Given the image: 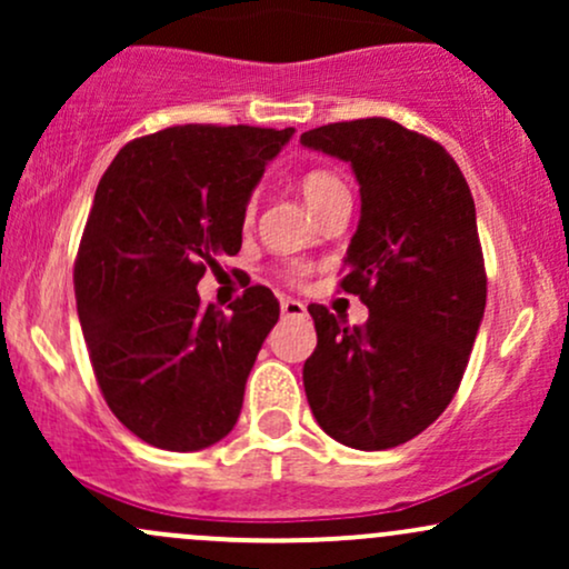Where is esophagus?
<instances>
[{"label": "esophagus", "mask_w": 569, "mask_h": 569, "mask_svg": "<svg viewBox=\"0 0 569 569\" xmlns=\"http://www.w3.org/2000/svg\"><path fill=\"white\" fill-rule=\"evenodd\" d=\"M280 312H283V318H302L307 312V307L299 302V299L283 297L280 299Z\"/></svg>", "instance_id": "esophagus-1"}]
</instances>
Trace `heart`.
I'll list each match as a JSON object with an SVG mask.
<instances>
[{"label": "heart", "mask_w": 569, "mask_h": 569, "mask_svg": "<svg viewBox=\"0 0 569 569\" xmlns=\"http://www.w3.org/2000/svg\"><path fill=\"white\" fill-rule=\"evenodd\" d=\"M342 189H345L342 181H339L331 171H323V168H318V171H307L302 179H299V192H302L305 202L312 208V211H318V208H321L323 202L331 198V194L342 192ZM251 213H253V202H248L246 219H251ZM299 272L302 270H299V267H293L291 276L297 278Z\"/></svg>", "instance_id": "heart-1"}]
</instances>
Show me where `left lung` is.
Returning <instances> with one entry per match:
<instances>
[{
	"instance_id": "obj_1",
	"label": "left lung",
	"mask_w": 569,
	"mask_h": 569,
	"mask_svg": "<svg viewBox=\"0 0 569 569\" xmlns=\"http://www.w3.org/2000/svg\"><path fill=\"white\" fill-rule=\"evenodd\" d=\"M299 141L350 162L361 184L339 286L369 307L363 326L307 307L318 331L302 369L307 403L345 447H398L449 407L485 318L471 189L439 141L385 117L329 122Z\"/></svg>"
}]
</instances>
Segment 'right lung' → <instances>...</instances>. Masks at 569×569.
<instances>
[{"mask_svg":"<svg viewBox=\"0 0 569 569\" xmlns=\"http://www.w3.org/2000/svg\"><path fill=\"white\" fill-rule=\"evenodd\" d=\"M293 128L176 126L128 141L101 176L74 262V297L103 401L130 433L206 449L238 422L280 305L251 286L230 316L198 283L240 251L251 189Z\"/></svg>","mask_w":569,"mask_h":569,"instance_id":"add662e5","label":"right lung"}]
</instances>
